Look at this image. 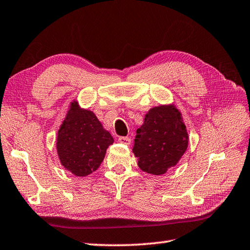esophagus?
<instances>
[{"mask_svg": "<svg viewBox=\"0 0 250 250\" xmlns=\"http://www.w3.org/2000/svg\"><path fill=\"white\" fill-rule=\"evenodd\" d=\"M118 142L121 143V144L130 145L131 144V139H130V137H126V136H120L118 139Z\"/></svg>", "mask_w": 250, "mask_h": 250, "instance_id": "obj_1", "label": "esophagus"}]
</instances>
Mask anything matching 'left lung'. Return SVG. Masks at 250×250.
<instances>
[{
	"mask_svg": "<svg viewBox=\"0 0 250 250\" xmlns=\"http://www.w3.org/2000/svg\"><path fill=\"white\" fill-rule=\"evenodd\" d=\"M188 133L174 105L152 107L136 130L133 152L142 171L162 175L176 166L188 147Z\"/></svg>",
	"mask_w": 250,
	"mask_h": 250,
	"instance_id": "1",
	"label": "left lung"
}]
</instances>
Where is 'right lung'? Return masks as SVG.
<instances>
[{"label":"right lung","mask_w":250,"mask_h":250,"mask_svg":"<svg viewBox=\"0 0 250 250\" xmlns=\"http://www.w3.org/2000/svg\"><path fill=\"white\" fill-rule=\"evenodd\" d=\"M113 143L91 110L81 108L76 101L71 103L57 137L58 156L67 171L81 177L97 171Z\"/></svg>","instance_id":"obj_1"}]
</instances>
